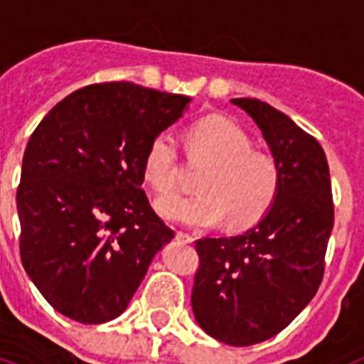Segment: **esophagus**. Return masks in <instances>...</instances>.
Listing matches in <instances>:
<instances>
[{
  "mask_svg": "<svg viewBox=\"0 0 364 364\" xmlns=\"http://www.w3.org/2000/svg\"><path fill=\"white\" fill-rule=\"evenodd\" d=\"M176 240L182 244H191L195 239L189 233H184V231H176Z\"/></svg>",
  "mask_w": 364,
  "mask_h": 364,
  "instance_id": "1",
  "label": "esophagus"
}]
</instances>
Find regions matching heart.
Here are the masks:
<instances>
[{
    "instance_id": "b5f03b06",
    "label": "heart",
    "mask_w": 364,
    "mask_h": 364,
    "mask_svg": "<svg viewBox=\"0 0 364 364\" xmlns=\"http://www.w3.org/2000/svg\"><path fill=\"white\" fill-rule=\"evenodd\" d=\"M189 154L208 169L198 180V195L156 202L160 217L191 228H213L230 220L231 228L253 226L275 204L281 167L272 154L253 149L252 138L233 120L211 114L191 125ZM142 176L160 197L178 186L176 147L171 134L153 138L144 154Z\"/></svg>"
}]
</instances>
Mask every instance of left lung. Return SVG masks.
<instances>
[{
	"label": "left lung",
	"instance_id": "left-lung-1",
	"mask_svg": "<svg viewBox=\"0 0 364 364\" xmlns=\"http://www.w3.org/2000/svg\"><path fill=\"white\" fill-rule=\"evenodd\" d=\"M281 167L272 210L235 237L197 240L200 266L191 306L198 326L231 346L277 336L306 308L323 281L333 228L326 154L290 117L257 98H233Z\"/></svg>",
	"mask_w": 364,
	"mask_h": 364
}]
</instances>
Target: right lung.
<instances>
[{"label": "right lung", "mask_w": 364, "mask_h": 364, "mask_svg": "<svg viewBox=\"0 0 364 364\" xmlns=\"http://www.w3.org/2000/svg\"><path fill=\"white\" fill-rule=\"evenodd\" d=\"M189 102L131 82L96 83L58 102L32 133L16 195L19 253L69 319L100 324L124 314L175 237L149 205L142 164Z\"/></svg>", "instance_id": "right-lung-1"}]
</instances>
